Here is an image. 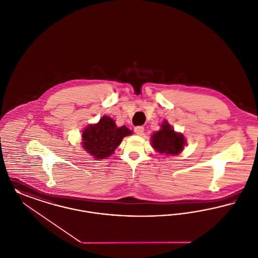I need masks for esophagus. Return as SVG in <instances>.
<instances>
[{
    "instance_id": "1",
    "label": "esophagus",
    "mask_w": 258,
    "mask_h": 258,
    "mask_svg": "<svg viewBox=\"0 0 258 258\" xmlns=\"http://www.w3.org/2000/svg\"><path fill=\"white\" fill-rule=\"evenodd\" d=\"M135 132H136V134L138 135V136H142L143 133H144V127H143L142 125L136 126V127H135Z\"/></svg>"
}]
</instances>
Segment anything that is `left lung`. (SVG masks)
<instances>
[{"instance_id":"left-lung-1","label":"left lung","mask_w":258,"mask_h":258,"mask_svg":"<svg viewBox=\"0 0 258 258\" xmlns=\"http://www.w3.org/2000/svg\"><path fill=\"white\" fill-rule=\"evenodd\" d=\"M152 147L160 154L178 155L183 150L186 140L182 134L173 131L167 121L161 124V130L153 134L151 137Z\"/></svg>"}]
</instances>
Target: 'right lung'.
<instances>
[{
	"instance_id": "right-lung-1",
	"label": "right lung",
	"mask_w": 258,
	"mask_h": 258,
	"mask_svg": "<svg viewBox=\"0 0 258 258\" xmlns=\"http://www.w3.org/2000/svg\"><path fill=\"white\" fill-rule=\"evenodd\" d=\"M132 131L125 125L118 127L115 121L103 116L97 123L88 125L83 132V148L96 160H102L114 154L124 137Z\"/></svg>"
}]
</instances>
